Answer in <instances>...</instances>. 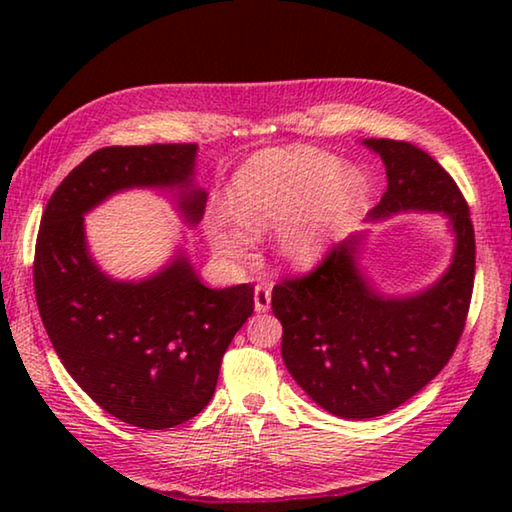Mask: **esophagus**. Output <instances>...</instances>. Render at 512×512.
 Instances as JSON below:
<instances>
[{"instance_id": "1", "label": "esophagus", "mask_w": 512, "mask_h": 512, "mask_svg": "<svg viewBox=\"0 0 512 512\" xmlns=\"http://www.w3.org/2000/svg\"><path fill=\"white\" fill-rule=\"evenodd\" d=\"M271 309V287L268 284H257L255 287V311L264 314Z\"/></svg>"}]
</instances>
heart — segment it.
<instances>
[{"label": "heart", "mask_w": 512, "mask_h": 512, "mask_svg": "<svg viewBox=\"0 0 512 512\" xmlns=\"http://www.w3.org/2000/svg\"><path fill=\"white\" fill-rule=\"evenodd\" d=\"M361 178L350 169L334 171V160L307 149H293L253 162L241 173L232 212L250 235L282 230L280 250L287 262L307 266L325 250L336 223L350 210ZM228 257H244L248 239L237 230L219 235Z\"/></svg>", "instance_id": "heart-1"}]
</instances>
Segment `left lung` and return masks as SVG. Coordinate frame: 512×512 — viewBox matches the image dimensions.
Instances as JSON below:
<instances>
[{"instance_id": "obj_1", "label": "left lung", "mask_w": 512, "mask_h": 512, "mask_svg": "<svg viewBox=\"0 0 512 512\" xmlns=\"http://www.w3.org/2000/svg\"><path fill=\"white\" fill-rule=\"evenodd\" d=\"M366 146L381 155L388 176L372 219L402 210L445 212L456 253L443 280L415 298H381L368 287L357 268V237L273 287L287 370L318 406L348 420L397 409L447 366L474 289V225L454 178L411 142L379 137Z\"/></svg>"}]
</instances>
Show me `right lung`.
I'll return each instance as SVG.
<instances>
[{"instance_id":"add662e5","label":"right lung","mask_w":512,"mask_h":512,"mask_svg":"<svg viewBox=\"0 0 512 512\" xmlns=\"http://www.w3.org/2000/svg\"><path fill=\"white\" fill-rule=\"evenodd\" d=\"M196 144L106 146L88 155L42 212L33 287L49 341L72 379L117 420L169 429L212 400L225 350L253 316V284L207 289L185 257L144 282H115L85 250L83 214L126 187H180L196 223Z\"/></svg>"}]
</instances>
